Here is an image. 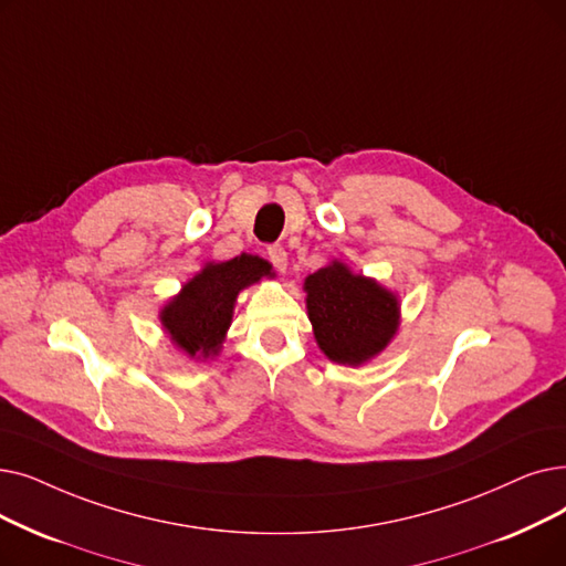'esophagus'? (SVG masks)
Masks as SVG:
<instances>
[{"label": "esophagus", "instance_id": "1", "mask_svg": "<svg viewBox=\"0 0 566 566\" xmlns=\"http://www.w3.org/2000/svg\"><path fill=\"white\" fill-rule=\"evenodd\" d=\"M268 259H270V263H273L280 270V273H284L286 265H289V254H286V250L282 248V244H270V248H268Z\"/></svg>", "mask_w": 566, "mask_h": 566}]
</instances>
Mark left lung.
<instances>
[{
	"label": "left lung",
	"instance_id": "8db88e82",
	"mask_svg": "<svg viewBox=\"0 0 566 566\" xmlns=\"http://www.w3.org/2000/svg\"><path fill=\"white\" fill-rule=\"evenodd\" d=\"M314 339L333 363L363 365L381 354L400 326V303L379 282L333 261L305 280Z\"/></svg>",
	"mask_w": 566,
	"mask_h": 566
}]
</instances>
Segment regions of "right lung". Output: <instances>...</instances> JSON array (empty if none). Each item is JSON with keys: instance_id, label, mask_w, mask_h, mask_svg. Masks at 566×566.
Masks as SVG:
<instances>
[{"instance_id": "right-lung-1", "label": "right lung", "mask_w": 566, "mask_h": 566, "mask_svg": "<svg viewBox=\"0 0 566 566\" xmlns=\"http://www.w3.org/2000/svg\"><path fill=\"white\" fill-rule=\"evenodd\" d=\"M268 273V263L252 254L206 263L201 273L164 305L159 314L164 331L189 358L217 356L231 326L238 293Z\"/></svg>"}]
</instances>
